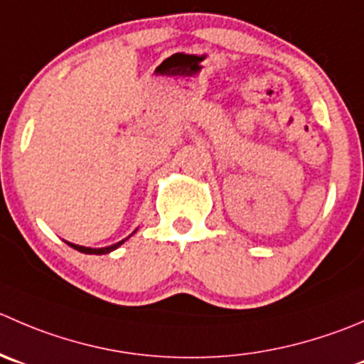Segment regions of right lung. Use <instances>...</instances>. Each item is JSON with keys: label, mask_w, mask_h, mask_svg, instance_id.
Returning <instances> with one entry per match:
<instances>
[{"label": "right lung", "mask_w": 364, "mask_h": 364, "mask_svg": "<svg viewBox=\"0 0 364 364\" xmlns=\"http://www.w3.org/2000/svg\"><path fill=\"white\" fill-rule=\"evenodd\" d=\"M124 242H126V240H121V242L114 243V245H110V247H101V249H92V247L76 245V243H70V242H67V245H70V247H73V249L80 250V252H83V254H108V252H112V250L117 249V247H121Z\"/></svg>", "instance_id": "right-lung-1"}]
</instances>
